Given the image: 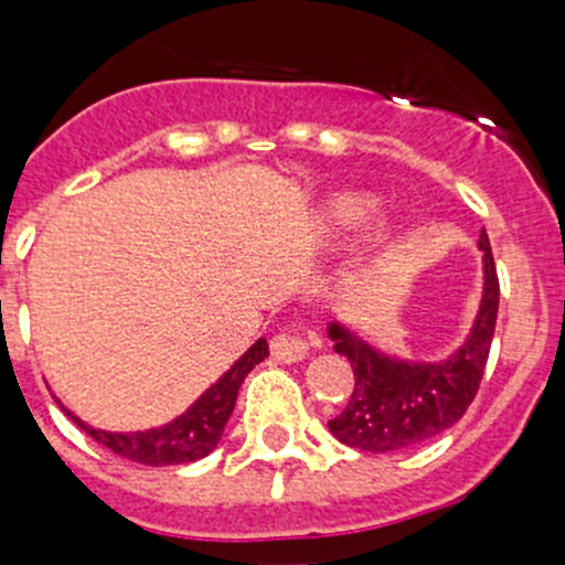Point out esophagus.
<instances>
[{
    "mask_svg": "<svg viewBox=\"0 0 565 565\" xmlns=\"http://www.w3.org/2000/svg\"><path fill=\"white\" fill-rule=\"evenodd\" d=\"M315 347H319V339L315 333H295V330H281V333L273 335L270 341L273 358L281 363L303 361Z\"/></svg>",
    "mask_w": 565,
    "mask_h": 565,
    "instance_id": "34e87169",
    "label": "esophagus"
}]
</instances>
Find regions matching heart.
Returning a JSON list of instances; mask_svg holds the SVG:
<instances>
[{
	"instance_id": "1",
	"label": "heart",
	"mask_w": 565,
	"mask_h": 565,
	"mask_svg": "<svg viewBox=\"0 0 565 565\" xmlns=\"http://www.w3.org/2000/svg\"><path fill=\"white\" fill-rule=\"evenodd\" d=\"M377 210V199L369 193H333L319 210V218L333 232H355L366 224Z\"/></svg>"
}]
</instances>
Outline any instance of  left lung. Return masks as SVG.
<instances>
[{
  "label": "left lung",
  "mask_w": 565,
  "mask_h": 565,
  "mask_svg": "<svg viewBox=\"0 0 565 565\" xmlns=\"http://www.w3.org/2000/svg\"><path fill=\"white\" fill-rule=\"evenodd\" d=\"M478 248L483 250L481 309L465 344L446 361H396L358 339L344 324H328L333 350L352 363L355 374L350 402L328 420L335 440L369 454L402 451L443 435L467 413L487 369L500 303L498 267L487 230L478 237Z\"/></svg>",
  "instance_id": "left-lung-1"
}]
</instances>
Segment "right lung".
I'll list each match as a JSON object with an SVG mask.
<instances>
[{"instance_id":"obj_1","label":"right lung","mask_w":565,"mask_h":565,"mask_svg":"<svg viewBox=\"0 0 565 565\" xmlns=\"http://www.w3.org/2000/svg\"><path fill=\"white\" fill-rule=\"evenodd\" d=\"M267 341L259 339L254 347L218 380L210 385L191 407L182 415H177L169 424L158 426V429L147 431H104L87 426L82 418L73 420L93 437L95 443L106 446L108 451L119 454L122 459L139 461V465L150 467H167V465H185V461H196L207 457L215 446H218L224 426L230 420L232 409H235L237 391H241L243 380L248 377L250 369L267 358Z\"/></svg>"}]
</instances>
